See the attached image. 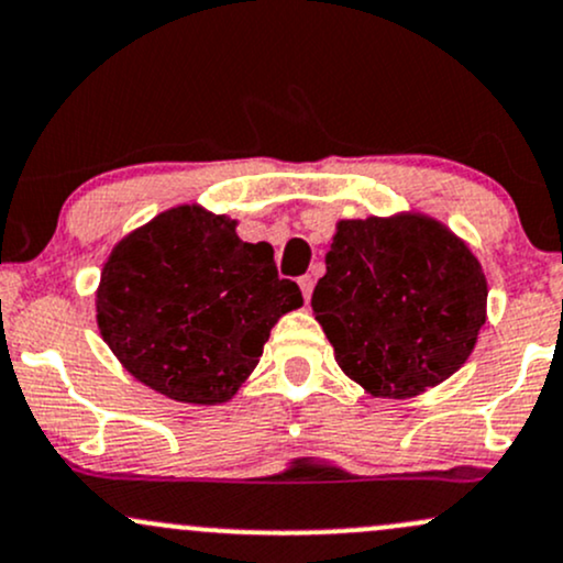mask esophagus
<instances>
[{"label":"esophagus","mask_w":563,"mask_h":563,"mask_svg":"<svg viewBox=\"0 0 563 563\" xmlns=\"http://www.w3.org/2000/svg\"><path fill=\"white\" fill-rule=\"evenodd\" d=\"M299 288H301V296H305V301H310L312 299V288H314V277L312 275L299 277Z\"/></svg>","instance_id":"obj_1"}]
</instances>
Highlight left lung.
I'll return each instance as SVG.
<instances>
[{"label":"left lung","instance_id":"8db88e82","mask_svg":"<svg viewBox=\"0 0 563 563\" xmlns=\"http://www.w3.org/2000/svg\"><path fill=\"white\" fill-rule=\"evenodd\" d=\"M481 262L422 213L344 219L312 294L339 368L376 398H413L471 357L486 323Z\"/></svg>","mask_w":563,"mask_h":563}]
</instances>
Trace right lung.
I'll list each match as a JSON object with an SVG mask.
<instances>
[{
    "instance_id": "1",
    "label": "right lung",
    "mask_w": 563,
    "mask_h": 563,
    "mask_svg": "<svg viewBox=\"0 0 563 563\" xmlns=\"http://www.w3.org/2000/svg\"><path fill=\"white\" fill-rule=\"evenodd\" d=\"M238 221L178 206L111 249L96 320L117 361L181 404H227L262 357L272 325L305 305L277 277L269 243H243Z\"/></svg>"
}]
</instances>
